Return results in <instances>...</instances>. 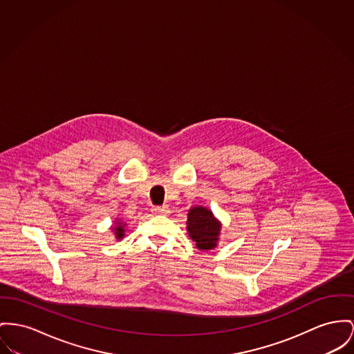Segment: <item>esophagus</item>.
<instances>
[{
	"mask_svg": "<svg viewBox=\"0 0 354 354\" xmlns=\"http://www.w3.org/2000/svg\"><path fill=\"white\" fill-rule=\"evenodd\" d=\"M151 212L154 213V214H167L169 213V208L166 205H162V207L157 205V207H153Z\"/></svg>",
	"mask_w": 354,
	"mask_h": 354,
	"instance_id": "esophagus-1",
	"label": "esophagus"
}]
</instances>
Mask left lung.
<instances>
[{
  "label": "left lung",
  "mask_w": 354,
  "mask_h": 354,
  "mask_svg": "<svg viewBox=\"0 0 354 354\" xmlns=\"http://www.w3.org/2000/svg\"><path fill=\"white\" fill-rule=\"evenodd\" d=\"M188 232L198 250H212L216 247L217 236L220 232V224L213 217L212 212L196 207L188 213Z\"/></svg>",
  "instance_id": "left-lung-1"
}]
</instances>
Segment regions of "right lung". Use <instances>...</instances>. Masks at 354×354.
<instances>
[{
    "label": "right lung",
    "instance_id": "add662e5",
    "mask_svg": "<svg viewBox=\"0 0 354 354\" xmlns=\"http://www.w3.org/2000/svg\"><path fill=\"white\" fill-rule=\"evenodd\" d=\"M123 232H124V230L122 227V223H118V227L115 228V235H117L118 239H122L123 237Z\"/></svg>",
    "mask_w": 354,
    "mask_h": 354
}]
</instances>
